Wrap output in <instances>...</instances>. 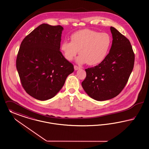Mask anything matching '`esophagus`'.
Segmentation results:
<instances>
[{
    "label": "esophagus",
    "instance_id": "1",
    "mask_svg": "<svg viewBox=\"0 0 149 149\" xmlns=\"http://www.w3.org/2000/svg\"><path fill=\"white\" fill-rule=\"evenodd\" d=\"M74 69L75 71H77V70L80 69V67H79L77 66V65H74Z\"/></svg>",
    "mask_w": 149,
    "mask_h": 149
}]
</instances>
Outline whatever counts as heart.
<instances>
[{"instance_id":"obj_1","label":"heart","mask_w":149,"mask_h":149,"mask_svg":"<svg viewBox=\"0 0 149 149\" xmlns=\"http://www.w3.org/2000/svg\"><path fill=\"white\" fill-rule=\"evenodd\" d=\"M70 41H64L61 50L65 58L72 61L78 54L77 62L91 66L99 64L104 61L109 52L111 38L107 33L91 30H83L73 33Z\"/></svg>"}]
</instances>
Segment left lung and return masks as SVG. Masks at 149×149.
I'll use <instances>...</instances> for the list:
<instances>
[{
	"label": "left lung",
	"mask_w": 149,
	"mask_h": 149,
	"mask_svg": "<svg viewBox=\"0 0 149 149\" xmlns=\"http://www.w3.org/2000/svg\"><path fill=\"white\" fill-rule=\"evenodd\" d=\"M113 41L109 53L103 62L86 69L82 86L97 101L111 99L122 91L133 70L134 54L129 40L110 27Z\"/></svg>",
	"instance_id": "obj_1"
}]
</instances>
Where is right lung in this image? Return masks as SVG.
<instances>
[{
  "mask_svg": "<svg viewBox=\"0 0 149 149\" xmlns=\"http://www.w3.org/2000/svg\"><path fill=\"white\" fill-rule=\"evenodd\" d=\"M63 30L60 25L41 24L21 44L16 68L24 90L37 100L55 96L74 71L60 51Z\"/></svg>",
  "mask_w": 149,
  "mask_h": 149,
  "instance_id": "right-lung-1",
  "label": "right lung"
}]
</instances>
